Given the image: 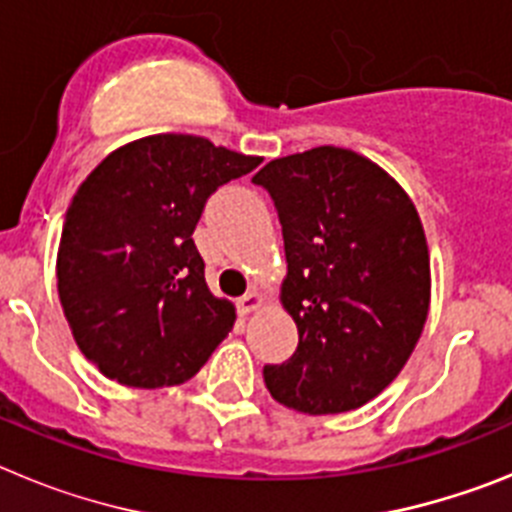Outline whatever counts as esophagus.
<instances>
[{"label": "esophagus", "instance_id": "esophagus-1", "mask_svg": "<svg viewBox=\"0 0 512 512\" xmlns=\"http://www.w3.org/2000/svg\"><path fill=\"white\" fill-rule=\"evenodd\" d=\"M266 302L269 300H266L264 292H259V289H251V292H246V295L238 300V312H241V315H251V312L261 310Z\"/></svg>", "mask_w": 512, "mask_h": 512}]
</instances>
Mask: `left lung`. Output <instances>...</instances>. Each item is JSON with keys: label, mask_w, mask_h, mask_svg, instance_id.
Instances as JSON below:
<instances>
[{"label": "left lung", "mask_w": 512, "mask_h": 512, "mask_svg": "<svg viewBox=\"0 0 512 512\" xmlns=\"http://www.w3.org/2000/svg\"><path fill=\"white\" fill-rule=\"evenodd\" d=\"M269 189L284 235V310L300 343L264 366L271 397L297 413H346L402 372L431 307V256L408 192L379 164L320 146L274 158Z\"/></svg>", "instance_id": "8db88e82"}]
</instances>
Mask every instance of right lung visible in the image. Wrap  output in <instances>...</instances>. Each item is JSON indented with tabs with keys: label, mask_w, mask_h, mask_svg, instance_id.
I'll return each mask as SVG.
<instances>
[{
	"label": "right lung",
	"mask_w": 512,
	"mask_h": 512,
	"mask_svg": "<svg viewBox=\"0 0 512 512\" xmlns=\"http://www.w3.org/2000/svg\"><path fill=\"white\" fill-rule=\"evenodd\" d=\"M259 164L200 135L158 133L115 148L81 182L58 243V297L104 377L174 387L233 330L235 305L207 287L192 233L207 197Z\"/></svg>",
	"instance_id": "right-lung-1"
}]
</instances>
